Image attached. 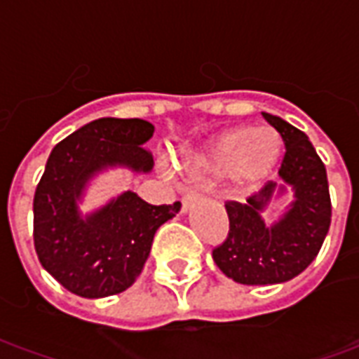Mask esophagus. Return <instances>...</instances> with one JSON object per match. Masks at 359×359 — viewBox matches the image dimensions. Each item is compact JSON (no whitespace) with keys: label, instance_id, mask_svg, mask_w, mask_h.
<instances>
[{"label":"esophagus","instance_id":"1","mask_svg":"<svg viewBox=\"0 0 359 359\" xmlns=\"http://www.w3.org/2000/svg\"><path fill=\"white\" fill-rule=\"evenodd\" d=\"M196 198H198L196 192H187V194L182 196V211H188V208L192 205V202H194Z\"/></svg>","mask_w":359,"mask_h":359}]
</instances>
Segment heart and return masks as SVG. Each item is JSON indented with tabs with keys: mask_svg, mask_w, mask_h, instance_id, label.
<instances>
[{
	"mask_svg": "<svg viewBox=\"0 0 359 359\" xmlns=\"http://www.w3.org/2000/svg\"><path fill=\"white\" fill-rule=\"evenodd\" d=\"M280 151V138L269 126H233L182 154L179 167L192 179L223 175L231 190L252 192L275 171ZM163 171L169 175L171 169L163 167Z\"/></svg>",
	"mask_w": 359,
	"mask_h": 359,
	"instance_id": "1",
	"label": "heart"
}]
</instances>
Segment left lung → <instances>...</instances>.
<instances>
[{
    "mask_svg": "<svg viewBox=\"0 0 359 359\" xmlns=\"http://www.w3.org/2000/svg\"><path fill=\"white\" fill-rule=\"evenodd\" d=\"M285 142L280 182L269 180L246 203H225L229 236L213 250V262L241 285H278L298 277L323 246L331 225V196L323 161L306 134L285 118L264 113ZM288 189L293 202L273 224H265L266 205Z\"/></svg>",
    "mask_w": 359,
    "mask_h": 359,
    "instance_id": "8db88e82",
    "label": "left lung"
}]
</instances>
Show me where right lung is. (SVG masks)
Masks as SVG:
<instances>
[{"label": "right lung", "instance_id": "add662e5", "mask_svg": "<svg viewBox=\"0 0 359 359\" xmlns=\"http://www.w3.org/2000/svg\"><path fill=\"white\" fill-rule=\"evenodd\" d=\"M154 125L142 118H95L51 149L34 194V248L40 264L69 292L105 298L133 286L149 256L154 234L180 211L151 205L133 190L82 213L86 188L100 172L123 167L149 172L144 144Z\"/></svg>", "mask_w": 359, "mask_h": 359}]
</instances>
